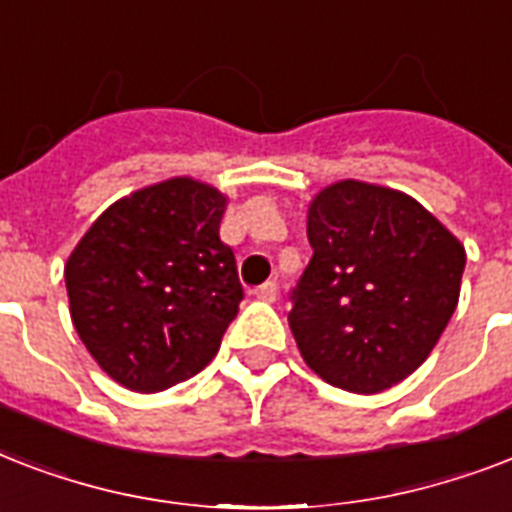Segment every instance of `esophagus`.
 I'll return each instance as SVG.
<instances>
[{
	"mask_svg": "<svg viewBox=\"0 0 512 512\" xmlns=\"http://www.w3.org/2000/svg\"><path fill=\"white\" fill-rule=\"evenodd\" d=\"M255 297L257 300H263V303H276V297H279V287H276L273 281H268V284H263V287L255 289Z\"/></svg>",
	"mask_w": 512,
	"mask_h": 512,
	"instance_id": "obj_1",
	"label": "esophagus"
}]
</instances>
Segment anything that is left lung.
<instances>
[{
  "instance_id": "left-lung-1",
  "label": "left lung",
  "mask_w": 512,
  "mask_h": 512,
  "mask_svg": "<svg viewBox=\"0 0 512 512\" xmlns=\"http://www.w3.org/2000/svg\"><path fill=\"white\" fill-rule=\"evenodd\" d=\"M305 228L313 257L289 313L300 356L335 388H393L452 319L462 241L409 193L353 177L313 196Z\"/></svg>"
}]
</instances>
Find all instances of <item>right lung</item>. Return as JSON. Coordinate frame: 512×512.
Wrapping results in <instances>:
<instances>
[{
	"label": "right lung",
	"instance_id": "1",
	"mask_svg": "<svg viewBox=\"0 0 512 512\" xmlns=\"http://www.w3.org/2000/svg\"><path fill=\"white\" fill-rule=\"evenodd\" d=\"M228 196L180 175L116 199L68 255V311L98 366L159 393L215 358L239 313L236 260L220 241Z\"/></svg>",
	"mask_w": 512,
	"mask_h": 512
}]
</instances>
